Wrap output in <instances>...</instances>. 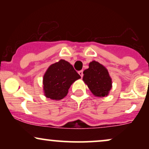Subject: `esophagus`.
Wrapping results in <instances>:
<instances>
[{"label": "esophagus", "mask_w": 149, "mask_h": 149, "mask_svg": "<svg viewBox=\"0 0 149 149\" xmlns=\"http://www.w3.org/2000/svg\"><path fill=\"white\" fill-rule=\"evenodd\" d=\"M78 73H79L80 76H81V78H83V70L78 71Z\"/></svg>", "instance_id": "obj_1"}]
</instances>
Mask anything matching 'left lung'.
<instances>
[{"label":"left lung","mask_w":149,"mask_h":149,"mask_svg":"<svg viewBox=\"0 0 149 149\" xmlns=\"http://www.w3.org/2000/svg\"><path fill=\"white\" fill-rule=\"evenodd\" d=\"M83 80L95 97H103L109 95L112 88V80L108 70L96 61L89 64L83 71Z\"/></svg>","instance_id":"obj_1"}]
</instances>
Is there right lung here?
Returning <instances> with one entry per match:
<instances>
[{"instance_id": "1", "label": "right lung", "mask_w": 149, "mask_h": 149, "mask_svg": "<svg viewBox=\"0 0 149 149\" xmlns=\"http://www.w3.org/2000/svg\"><path fill=\"white\" fill-rule=\"evenodd\" d=\"M80 76L68 61L61 59L49 66L43 76L44 95L53 100H60L67 95L73 82Z\"/></svg>"}]
</instances>
